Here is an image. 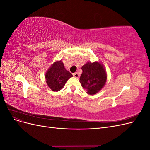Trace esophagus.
<instances>
[{
    "mask_svg": "<svg viewBox=\"0 0 150 150\" xmlns=\"http://www.w3.org/2000/svg\"><path fill=\"white\" fill-rule=\"evenodd\" d=\"M73 76L76 78H79V74L78 72H74V73L73 74Z\"/></svg>",
    "mask_w": 150,
    "mask_h": 150,
    "instance_id": "esophagus-1",
    "label": "esophagus"
}]
</instances>
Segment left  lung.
Segmentation results:
<instances>
[{
	"label": "left lung",
	"mask_w": 150,
	"mask_h": 150,
	"mask_svg": "<svg viewBox=\"0 0 150 150\" xmlns=\"http://www.w3.org/2000/svg\"><path fill=\"white\" fill-rule=\"evenodd\" d=\"M83 73L79 82L86 93L94 95L98 93L105 85L107 74L104 66L100 62H88L82 66Z\"/></svg>",
	"instance_id": "obj_1"
}]
</instances>
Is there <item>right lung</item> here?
Listing matches in <instances>:
<instances>
[{"label":"right lung","instance_id":"right-lung-1","mask_svg":"<svg viewBox=\"0 0 150 150\" xmlns=\"http://www.w3.org/2000/svg\"><path fill=\"white\" fill-rule=\"evenodd\" d=\"M71 77L72 74L66 69L61 61L54 62L45 74L46 83L53 91H58L64 88L66 81Z\"/></svg>","mask_w":150,"mask_h":150}]
</instances>
